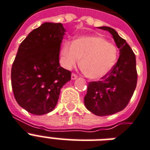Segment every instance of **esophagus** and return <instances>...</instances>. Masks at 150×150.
I'll list each match as a JSON object with an SVG mask.
<instances>
[{
	"label": "esophagus",
	"instance_id": "34e87169",
	"mask_svg": "<svg viewBox=\"0 0 150 150\" xmlns=\"http://www.w3.org/2000/svg\"><path fill=\"white\" fill-rule=\"evenodd\" d=\"M77 75H75V74H74V73H72V74H71V79L72 80H75V79H77Z\"/></svg>",
	"mask_w": 150,
	"mask_h": 150
}]
</instances>
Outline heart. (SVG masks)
<instances>
[{"instance_id": "1", "label": "heart", "mask_w": 150, "mask_h": 150, "mask_svg": "<svg viewBox=\"0 0 150 150\" xmlns=\"http://www.w3.org/2000/svg\"><path fill=\"white\" fill-rule=\"evenodd\" d=\"M61 63L70 69L79 63L85 75L100 79L110 71L117 61V50L113 44L99 36H80L74 42L66 41L61 51Z\"/></svg>"}]
</instances>
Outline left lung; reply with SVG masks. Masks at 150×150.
I'll use <instances>...</instances> for the list:
<instances>
[{"label":"left lung","mask_w":150,"mask_h":150,"mask_svg":"<svg viewBox=\"0 0 150 150\" xmlns=\"http://www.w3.org/2000/svg\"><path fill=\"white\" fill-rule=\"evenodd\" d=\"M99 28L111 34L120 56L107 75L98 82H89L84 103L95 115L107 116L124 110L130 101L137 84L136 60L130 46L114 29Z\"/></svg>","instance_id":"1"}]
</instances>
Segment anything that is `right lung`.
I'll return each instance as SVG.
<instances>
[{"label":"right lung","mask_w":150,"mask_h":150,"mask_svg":"<svg viewBox=\"0 0 150 150\" xmlns=\"http://www.w3.org/2000/svg\"><path fill=\"white\" fill-rule=\"evenodd\" d=\"M65 29L45 22L20 44L11 68V86L20 107L35 115L52 111L71 71L60 66L59 53Z\"/></svg>","instance_id":"1"}]
</instances>
